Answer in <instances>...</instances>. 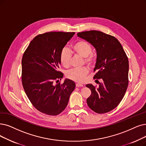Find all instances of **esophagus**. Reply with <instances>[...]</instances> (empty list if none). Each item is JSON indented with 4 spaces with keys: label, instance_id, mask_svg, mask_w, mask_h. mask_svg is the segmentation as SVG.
I'll list each match as a JSON object with an SVG mask.
<instances>
[{
    "label": "esophagus",
    "instance_id": "1",
    "mask_svg": "<svg viewBox=\"0 0 146 146\" xmlns=\"http://www.w3.org/2000/svg\"><path fill=\"white\" fill-rule=\"evenodd\" d=\"M75 86H76V87H83V85L81 84H80V83H76V84H75Z\"/></svg>",
    "mask_w": 146,
    "mask_h": 146
}]
</instances>
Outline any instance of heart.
<instances>
[{"label":"heart","instance_id":"obj_1","mask_svg":"<svg viewBox=\"0 0 146 146\" xmlns=\"http://www.w3.org/2000/svg\"><path fill=\"white\" fill-rule=\"evenodd\" d=\"M72 51L75 54L84 57V62L89 66H93L96 62V56L92 53V45L84 40H78L72 45ZM72 55L70 51L63 48L60 53V60L63 66L68 68L70 66ZM89 72V69L86 66L80 68H74L69 70L66 73L68 78L76 82H83Z\"/></svg>","mask_w":146,"mask_h":146}]
</instances>
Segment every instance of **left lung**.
Here are the masks:
<instances>
[{"label": "left lung", "instance_id": "1", "mask_svg": "<svg viewBox=\"0 0 146 146\" xmlns=\"http://www.w3.org/2000/svg\"><path fill=\"white\" fill-rule=\"evenodd\" d=\"M77 36L90 42L96 48L97 59L93 78L101 79L99 86L91 84L87 99L89 108L98 114L114 109L124 97L129 79V61L125 51L114 36L98 31L79 32Z\"/></svg>", "mask_w": 146, "mask_h": 146}]
</instances>
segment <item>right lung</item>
<instances>
[{"mask_svg": "<svg viewBox=\"0 0 146 146\" xmlns=\"http://www.w3.org/2000/svg\"><path fill=\"white\" fill-rule=\"evenodd\" d=\"M75 32H50L39 34L23 54L21 81L26 94L39 111L57 115L66 107L75 87L73 81L59 83L63 74L59 71L61 50Z\"/></svg>", "mask_w": 146, "mask_h": 146, "instance_id": "1", "label": "right lung"}]
</instances>
